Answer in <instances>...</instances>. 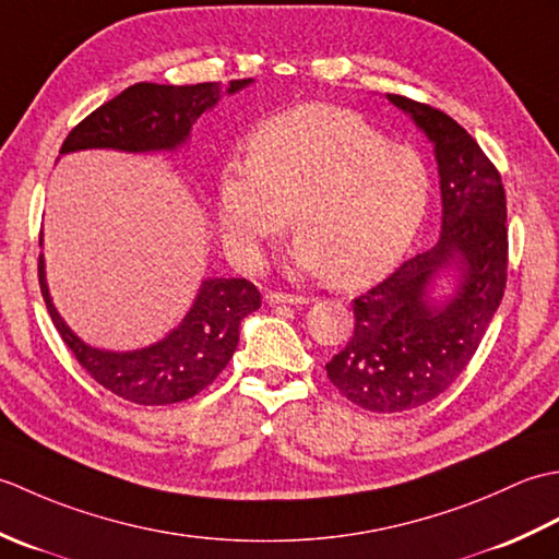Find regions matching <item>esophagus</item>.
Segmentation results:
<instances>
[{
    "instance_id": "34e87169",
    "label": "esophagus",
    "mask_w": 559,
    "mask_h": 559,
    "mask_svg": "<svg viewBox=\"0 0 559 559\" xmlns=\"http://www.w3.org/2000/svg\"><path fill=\"white\" fill-rule=\"evenodd\" d=\"M266 302L269 305H307V302H310V298H305V295H290V293L269 290L266 293Z\"/></svg>"
}]
</instances>
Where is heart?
<instances>
[{"instance_id": "1", "label": "heart", "mask_w": 559, "mask_h": 559, "mask_svg": "<svg viewBox=\"0 0 559 559\" xmlns=\"http://www.w3.org/2000/svg\"><path fill=\"white\" fill-rule=\"evenodd\" d=\"M430 170L411 146L389 144L360 115L300 105L249 139V158L218 170V218L237 259L259 264L261 247L288 228L300 237L295 266L360 288L408 252L430 206Z\"/></svg>"}]
</instances>
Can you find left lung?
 Masks as SVG:
<instances>
[{
	"instance_id": "8db88e82",
	"label": "left lung",
	"mask_w": 559,
	"mask_h": 559,
	"mask_svg": "<svg viewBox=\"0 0 559 559\" xmlns=\"http://www.w3.org/2000/svg\"><path fill=\"white\" fill-rule=\"evenodd\" d=\"M435 144L442 233L432 249L353 302L348 346L326 362L343 396L372 413L418 408L466 370L507 286V197L502 177L466 129L430 105L386 93ZM457 290L431 298L439 272Z\"/></svg>"
}]
</instances>
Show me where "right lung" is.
<instances>
[{"mask_svg": "<svg viewBox=\"0 0 559 559\" xmlns=\"http://www.w3.org/2000/svg\"><path fill=\"white\" fill-rule=\"evenodd\" d=\"M249 83L252 79H237L225 86L216 81L194 86L134 83L71 129L59 153L86 148L175 151L189 139L201 115L225 93L230 96ZM38 276L52 324L79 365L112 394L139 406H168L206 389L230 362L240 341L242 319L261 307V295L247 278H206L201 281L187 317L168 336L146 348L115 353L83 343L59 317L47 290L43 254Z\"/></svg>", "mask_w": 559, "mask_h": 559, "instance_id": "1", "label": "right lung"}]
</instances>
